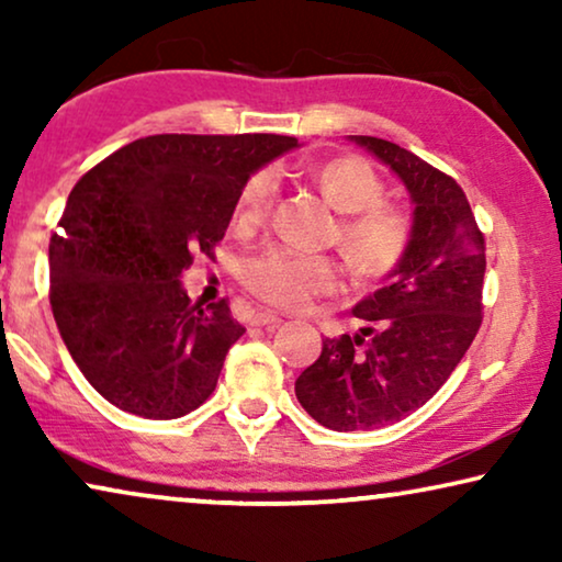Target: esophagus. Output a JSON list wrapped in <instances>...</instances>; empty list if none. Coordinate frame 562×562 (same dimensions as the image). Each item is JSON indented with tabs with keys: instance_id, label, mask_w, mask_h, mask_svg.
<instances>
[{
	"instance_id": "1",
	"label": "esophagus",
	"mask_w": 562,
	"mask_h": 562,
	"mask_svg": "<svg viewBox=\"0 0 562 562\" xmlns=\"http://www.w3.org/2000/svg\"><path fill=\"white\" fill-rule=\"evenodd\" d=\"M279 322H281V317L273 312H256L250 317V325H256V327H273V325H279Z\"/></svg>"
}]
</instances>
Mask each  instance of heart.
Here are the masks:
<instances>
[{
  "label": "heart",
  "instance_id": "obj_1",
  "mask_svg": "<svg viewBox=\"0 0 562 562\" xmlns=\"http://www.w3.org/2000/svg\"><path fill=\"white\" fill-rule=\"evenodd\" d=\"M314 181L329 204L345 217L337 229L345 260L366 281L394 273L412 245V220L398 206L383 202L386 183L368 160L340 156L314 168ZM279 189L273 168H260L237 196V220L260 222L271 212ZM243 283L252 294L283 310H302L317 294L340 283V263L329 256L294 248H268L243 266Z\"/></svg>",
  "mask_w": 562,
  "mask_h": 562
}]
</instances>
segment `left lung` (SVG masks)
<instances>
[{
	"mask_svg": "<svg viewBox=\"0 0 562 562\" xmlns=\"http://www.w3.org/2000/svg\"><path fill=\"white\" fill-rule=\"evenodd\" d=\"M350 140L404 181L414 222L402 266L352 310L368 327L325 337L296 379L299 404L337 432L394 425L440 391L481 327L486 273L483 233L452 176L381 137Z\"/></svg>",
	"mask_w": 562,
	"mask_h": 562,
	"instance_id": "1",
	"label": "left lung"
}]
</instances>
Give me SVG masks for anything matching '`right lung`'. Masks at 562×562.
Returning a JSON list of instances; mask_svg holds the SVG:
<instances>
[{
  "instance_id": "obj_1",
  "label": "right lung",
  "mask_w": 562,
  "mask_h": 562,
  "mask_svg": "<svg viewBox=\"0 0 562 562\" xmlns=\"http://www.w3.org/2000/svg\"><path fill=\"white\" fill-rule=\"evenodd\" d=\"M289 135H150L76 181L50 237V310L83 379L122 412L176 419L217 386L245 327L191 304L181 273L214 258L237 196Z\"/></svg>"
}]
</instances>
